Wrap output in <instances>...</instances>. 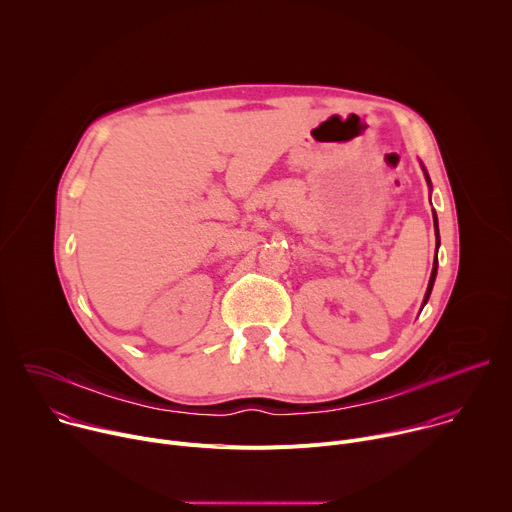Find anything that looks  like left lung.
<instances>
[{"instance_id":"8db88e82","label":"left lung","mask_w":512,"mask_h":512,"mask_svg":"<svg viewBox=\"0 0 512 512\" xmlns=\"http://www.w3.org/2000/svg\"><path fill=\"white\" fill-rule=\"evenodd\" d=\"M423 174H425V180H427V184L431 186V180H429V176H427L425 168H423ZM433 225H435V237H437V243H440V229H437V216H435V210H433ZM435 275H437V257H435V261H433V269H431L429 285H427V291H425V298H423V306L427 304V300H429V296H431V289H433V281H435Z\"/></svg>"}]
</instances>
